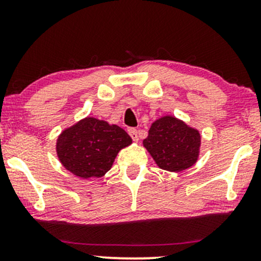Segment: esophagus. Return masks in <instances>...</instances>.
I'll list each match as a JSON object with an SVG mask.
<instances>
[{
    "instance_id": "34e87169",
    "label": "esophagus",
    "mask_w": 261,
    "mask_h": 261,
    "mask_svg": "<svg viewBox=\"0 0 261 261\" xmlns=\"http://www.w3.org/2000/svg\"><path fill=\"white\" fill-rule=\"evenodd\" d=\"M127 133H128V135H130L131 139H133L134 141L139 140V131H137V128H135V127H128V128H127Z\"/></svg>"
}]
</instances>
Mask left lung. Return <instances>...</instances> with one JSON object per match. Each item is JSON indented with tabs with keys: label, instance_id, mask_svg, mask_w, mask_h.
<instances>
[{
	"label": "left lung",
	"instance_id": "1",
	"mask_svg": "<svg viewBox=\"0 0 261 261\" xmlns=\"http://www.w3.org/2000/svg\"><path fill=\"white\" fill-rule=\"evenodd\" d=\"M143 146L160 168L179 172L196 162L200 134L175 118L166 116L153 122Z\"/></svg>",
	"mask_w": 261,
	"mask_h": 261
}]
</instances>
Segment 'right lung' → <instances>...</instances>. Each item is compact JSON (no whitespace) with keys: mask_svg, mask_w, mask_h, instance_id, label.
I'll return each mask as SVG.
<instances>
[{"mask_svg":"<svg viewBox=\"0 0 261 261\" xmlns=\"http://www.w3.org/2000/svg\"><path fill=\"white\" fill-rule=\"evenodd\" d=\"M130 143L131 137L121 127L87 118L60 135L56 151L65 168L74 175L99 178L112 168L118 152Z\"/></svg>","mask_w":261,"mask_h":261,"instance_id":"obj_1","label":"right lung"}]
</instances>
